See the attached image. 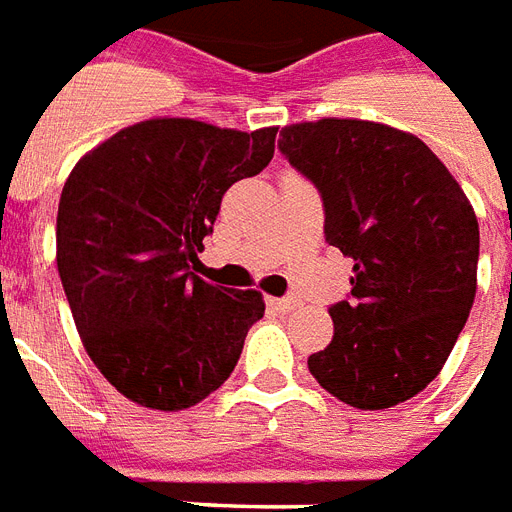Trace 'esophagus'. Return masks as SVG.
I'll use <instances>...</instances> for the list:
<instances>
[{
	"mask_svg": "<svg viewBox=\"0 0 512 512\" xmlns=\"http://www.w3.org/2000/svg\"><path fill=\"white\" fill-rule=\"evenodd\" d=\"M267 305L280 310V313H291L294 307H299V299L297 297H270L267 299Z\"/></svg>",
	"mask_w": 512,
	"mask_h": 512,
	"instance_id": "obj_1",
	"label": "esophagus"
}]
</instances>
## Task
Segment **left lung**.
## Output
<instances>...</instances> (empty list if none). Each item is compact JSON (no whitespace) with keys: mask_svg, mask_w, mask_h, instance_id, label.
<instances>
[{"mask_svg":"<svg viewBox=\"0 0 512 512\" xmlns=\"http://www.w3.org/2000/svg\"><path fill=\"white\" fill-rule=\"evenodd\" d=\"M280 153L324 199V237L353 259L329 307L332 343L307 367L340 402L383 410L424 391L451 356L478 288V218L416 134L356 118L280 132Z\"/></svg>","mask_w":512,"mask_h":512,"instance_id":"left-lung-1","label":"left lung"}]
</instances>
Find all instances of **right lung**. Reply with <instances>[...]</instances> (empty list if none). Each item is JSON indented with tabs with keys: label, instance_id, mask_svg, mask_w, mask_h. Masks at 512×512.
I'll use <instances>...</instances> for the list:
<instances>
[{
	"label": "right lung",
	"instance_id": "add662e5",
	"mask_svg": "<svg viewBox=\"0 0 512 512\" xmlns=\"http://www.w3.org/2000/svg\"><path fill=\"white\" fill-rule=\"evenodd\" d=\"M275 134L151 118L69 172L56 215L61 286L96 370L137 405L202 402L264 315L259 291L213 286L191 264L226 188L270 164Z\"/></svg>",
	"mask_w": 512,
	"mask_h": 512
}]
</instances>
